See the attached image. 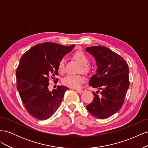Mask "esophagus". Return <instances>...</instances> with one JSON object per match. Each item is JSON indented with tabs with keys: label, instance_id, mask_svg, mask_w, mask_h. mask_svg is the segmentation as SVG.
<instances>
[{
	"label": "esophagus",
	"instance_id": "esophagus-1",
	"mask_svg": "<svg viewBox=\"0 0 148 148\" xmlns=\"http://www.w3.org/2000/svg\"><path fill=\"white\" fill-rule=\"evenodd\" d=\"M76 91L78 92V93H83V91L82 90V89H77V90H76Z\"/></svg>",
	"mask_w": 148,
	"mask_h": 148
}]
</instances>
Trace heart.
<instances>
[{
  "instance_id": "obj_1",
  "label": "heart",
  "mask_w": 148,
  "mask_h": 148,
  "mask_svg": "<svg viewBox=\"0 0 148 148\" xmlns=\"http://www.w3.org/2000/svg\"><path fill=\"white\" fill-rule=\"evenodd\" d=\"M72 58L77 61L80 65L78 69L79 72H82L85 75L90 74L92 71V67L88 64L89 59L87 55L82 51H77L74 52L72 55ZM58 71L60 74H63L65 72V61L62 59L58 64ZM85 78L82 75H67L62 80L63 84L65 86L71 88H78L81 85L84 83Z\"/></svg>"
}]
</instances>
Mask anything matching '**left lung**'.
Here are the masks:
<instances>
[{
	"instance_id": "1",
	"label": "left lung",
	"mask_w": 148,
	"mask_h": 148,
	"mask_svg": "<svg viewBox=\"0 0 148 148\" xmlns=\"http://www.w3.org/2000/svg\"><path fill=\"white\" fill-rule=\"evenodd\" d=\"M86 51L95 57L97 66L89 85L101 90L98 91L99 95L92 92L95 97L86 109L95 117L107 119L123 104L130 85L128 65L123 58L105 46L88 47Z\"/></svg>"
}]
</instances>
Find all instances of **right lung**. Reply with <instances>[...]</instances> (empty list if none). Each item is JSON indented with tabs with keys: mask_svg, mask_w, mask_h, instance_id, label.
Listing matches in <instances>:
<instances>
[{
	"mask_svg": "<svg viewBox=\"0 0 148 148\" xmlns=\"http://www.w3.org/2000/svg\"><path fill=\"white\" fill-rule=\"evenodd\" d=\"M74 46L44 42L31 47L21 57L16 71V88L26 110L33 117L46 120L59 108L69 88L58 86L51 92L49 82L58 81L55 77L59 75V62Z\"/></svg>",
	"mask_w": 148,
	"mask_h": 148,
	"instance_id": "obj_1",
	"label": "right lung"
}]
</instances>
